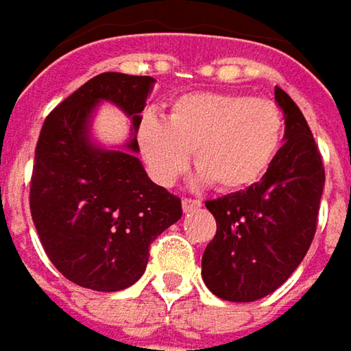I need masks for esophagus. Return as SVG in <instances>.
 Listing matches in <instances>:
<instances>
[{
  "mask_svg": "<svg viewBox=\"0 0 351 351\" xmlns=\"http://www.w3.org/2000/svg\"><path fill=\"white\" fill-rule=\"evenodd\" d=\"M197 208H202V202L199 199H192V197H184L182 199V210L184 212H194Z\"/></svg>",
  "mask_w": 351,
  "mask_h": 351,
  "instance_id": "1",
  "label": "esophagus"
}]
</instances>
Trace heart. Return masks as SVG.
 I'll return each instance as SVG.
<instances>
[{"label": "heart", "mask_w": 351, "mask_h": 351, "mask_svg": "<svg viewBox=\"0 0 351 351\" xmlns=\"http://www.w3.org/2000/svg\"><path fill=\"white\" fill-rule=\"evenodd\" d=\"M285 117L271 99L197 90L171 103L167 121L145 112L137 127L143 161L157 184L171 186L194 152L196 182L220 192L256 186L279 157Z\"/></svg>", "instance_id": "b5f03b06"}]
</instances>
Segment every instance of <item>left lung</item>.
I'll return each instance as SVG.
<instances>
[{"mask_svg":"<svg viewBox=\"0 0 351 351\" xmlns=\"http://www.w3.org/2000/svg\"><path fill=\"white\" fill-rule=\"evenodd\" d=\"M285 137L269 173L252 188L208 199L216 237L202 256V279L220 299L250 303L285 283L305 258L317 224L326 171L309 125L279 86Z\"/></svg>","mask_w":351,"mask_h":351,"instance_id":"8db88e82","label":"left lung"}]
</instances>
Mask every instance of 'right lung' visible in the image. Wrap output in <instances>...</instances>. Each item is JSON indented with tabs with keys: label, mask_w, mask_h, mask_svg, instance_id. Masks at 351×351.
<instances>
[{
	"label": "right lung",
	"mask_w": 351,
	"mask_h": 351,
	"mask_svg": "<svg viewBox=\"0 0 351 351\" xmlns=\"http://www.w3.org/2000/svg\"><path fill=\"white\" fill-rule=\"evenodd\" d=\"M152 76L103 72L84 82L42 125L29 188L40 242L68 281L93 291H123L141 279L149 244L182 218V202L154 184L139 161L137 127ZM101 102L132 119L123 146L92 135Z\"/></svg>",
	"instance_id": "obj_1"
}]
</instances>
